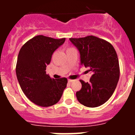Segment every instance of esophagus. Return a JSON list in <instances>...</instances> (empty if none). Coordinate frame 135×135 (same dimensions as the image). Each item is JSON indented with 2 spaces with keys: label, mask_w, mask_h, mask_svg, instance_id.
Returning a JSON list of instances; mask_svg holds the SVG:
<instances>
[{
  "label": "esophagus",
  "mask_w": 135,
  "mask_h": 135,
  "mask_svg": "<svg viewBox=\"0 0 135 135\" xmlns=\"http://www.w3.org/2000/svg\"><path fill=\"white\" fill-rule=\"evenodd\" d=\"M73 81V80H70V79H69V80H68V81H69V83H71L72 82V81Z\"/></svg>",
  "instance_id": "34e87169"
}]
</instances>
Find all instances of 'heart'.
Segmentation results:
<instances>
[{
  "mask_svg": "<svg viewBox=\"0 0 135 135\" xmlns=\"http://www.w3.org/2000/svg\"><path fill=\"white\" fill-rule=\"evenodd\" d=\"M70 48H72V47H69V48H68L67 50H69V49H70Z\"/></svg>",
  "mask_w": 135,
  "mask_h": 135,
  "instance_id": "1",
  "label": "heart"
}]
</instances>
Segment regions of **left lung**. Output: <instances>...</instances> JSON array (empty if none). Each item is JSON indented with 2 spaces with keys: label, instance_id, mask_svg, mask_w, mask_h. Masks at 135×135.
Masks as SVG:
<instances>
[{
  "label": "left lung",
  "instance_id": "obj_1",
  "mask_svg": "<svg viewBox=\"0 0 135 135\" xmlns=\"http://www.w3.org/2000/svg\"><path fill=\"white\" fill-rule=\"evenodd\" d=\"M70 40L80 51L81 65L92 73L89 82L80 80L81 89L76 93L78 100L87 107H99L112 95L119 80L116 51L110 42L93 35Z\"/></svg>",
  "mask_w": 135,
  "mask_h": 135
}]
</instances>
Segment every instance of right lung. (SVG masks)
<instances>
[{
	"label": "right lung",
	"instance_id": "right-lung-1",
	"mask_svg": "<svg viewBox=\"0 0 135 135\" xmlns=\"http://www.w3.org/2000/svg\"><path fill=\"white\" fill-rule=\"evenodd\" d=\"M65 41V38L38 35L23 44L19 52L16 67L17 80L26 97L36 105L55 104L66 87L67 78H51L46 72L53 53Z\"/></svg>",
	"mask_w": 135,
	"mask_h": 135
}]
</instances>
